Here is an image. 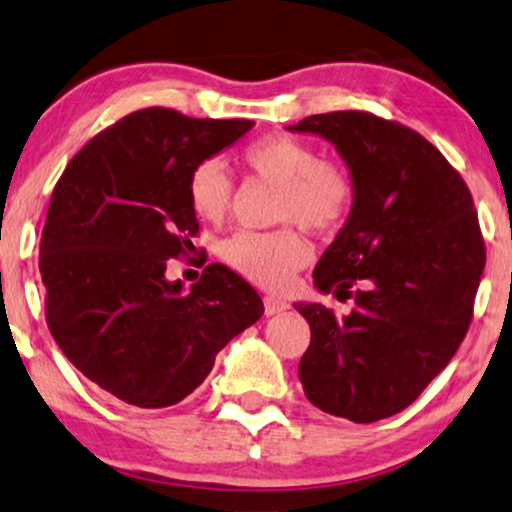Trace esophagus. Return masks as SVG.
Masks as SVG:
<instances>
[{"label": "esophagus", "mask_w": 512, "mask_h": 512, "mask_svg": "<svg viewBox=\"0 0 512 512\" xmlns=\"http://www.w3.org/2000/svg\"><path fill=\"white\" fill-rule=\"evenodd\" d=\"M263 305H265V315H280L289 308L287 303L280 301V298H275V296H265Z\"/></svg>", "instance_id": "esophagus-1"}]
</instances>
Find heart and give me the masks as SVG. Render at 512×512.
I'll use <instances>...</instances> for the list:
<instances>
[{
  "label": "heart",
  "instance_id": "1",
  "mask_svg": "<svg viewBox=\"0 0 512 512\" xmlns=\"http://www.w3.org/2000/svg\"><path fill=\"white\" fill-rule=\"evenodd\" d=\"M247 169L261 181L280 185L277 223H298L310 232L341 228L353 209L355 185L334 159L317 157L313 145L287 134H268L242 150ZM188 199L197 218L221 223L235 199V181L221 159H202L188 178ZM223 261L244 280L263 289H282L310 261V244L296 228L242 230L221 247Z\"/></svg>",
  "mask_w": 512,
  "mask_h": 512
}]
</instances>
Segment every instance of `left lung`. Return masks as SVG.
I'll return each mask as SVG.
<instances>
[{
	"mask_svg": "<svg viewBox=\"0 0 512 512\" xmlns=\"http://www.w3.org/2000/svg\"><path fill=\"white\" fill-rule=\"evenodd\" d=\"M291 131L336 145L355 202L313 272L355 298L348 315L296 303L310 324L305 397L331 416L381 421L407 409L468 334L487 249L466 181L418 131L364 110L310 115Z\"/></svg>",
	"mask_w": 512,
	"mask_h": 512,
	"instance_id": "left-lung-1",
	"label": "left lung"
}]
</instances>
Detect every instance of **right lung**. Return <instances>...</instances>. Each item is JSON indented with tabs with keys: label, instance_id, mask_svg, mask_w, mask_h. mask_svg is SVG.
Masks as SVG:
<instances>
[{
	"label": "right lung",
	"instance_id": "right-lung-1",
	"mask_svg": "<svg viewBox=\"0 0 512 512\" xmlns=\"http://www.w3.org/2000/svg\"><path fill=\"white\" fill-rule=\"evenodd\" d=\"M251 126L136 110L91 138L53 188L39 242L46 324L63 355L117 400L181 402L218 350L263 315L256 289L221 263L190 291L164 277L199 235L192 169Z\"/></svg>",
	"mask_w": 512,
	"mask_h": 512
}]
</instances>
